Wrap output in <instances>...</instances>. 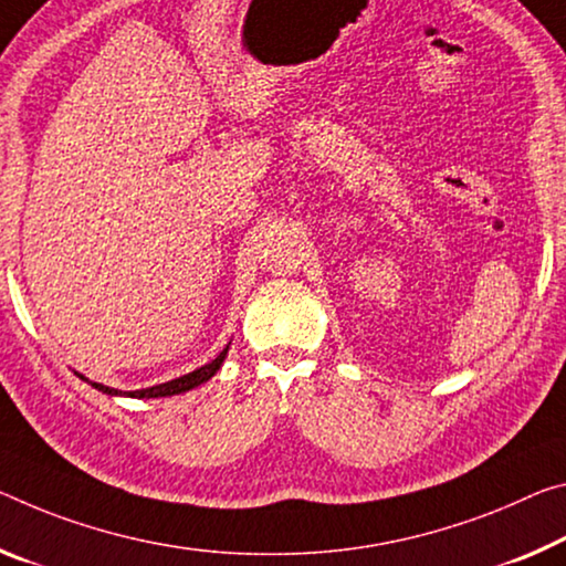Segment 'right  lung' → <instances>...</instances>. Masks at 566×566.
<instances>
[{"mask_svg": "<svg viewBox=\"0 0 566 566\" xmlns=\"http://www.w3.org/2000/svg\"><path fill=\"white\" fill-rule=\"evenodd\" d=\"M227 349H229V347H223V353L217 357V360H211L209 365L199 367V370L188 373V375H184V378H176V380L164 382V385H154V388H146V390L120 392V390L107 388V385H101V382H90V385H93V388H97V390L107 392V396H130V398H166V396H178V392L191 390V388H196V385H201V382H206L209 378H213V375H217V370L221 367V363H223V357H227ZM80 378H83V375H80ZM83 380H85V378H83Z\"/></svg>", "mask_w": 566, "mask_h": 566, "instance_id": "right-lung-1", "label": "right lung"}]
</instances>
